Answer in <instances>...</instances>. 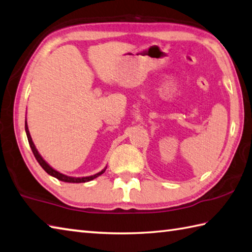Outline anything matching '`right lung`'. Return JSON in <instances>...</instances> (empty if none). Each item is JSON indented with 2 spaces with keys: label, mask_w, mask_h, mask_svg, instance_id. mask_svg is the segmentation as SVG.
I'll use <instances>...</instances> for the list:
<instances>
[{
  "label": "right lung",
  "mask_w": 252,
  "mask_h": 252,
  "mask_svg": "<svg viewBox=\"0 0 252 252\" xmlns=\"http://www.w3.org/2000/svg\"><path fill=\"white\" fill-rule=\"evenodd\" d=\"M25 131H26V135H27V139H28V142H29V145H31V149L33 153L34 157H36L37 161L39 162V165H40L43 170L47 172V174H49L50 176L54 177V178H57L58 180H61L63 182H71V184H82V182H87V181H91L93 179L97 178V177H99L100 175H102L103 172H105L107 166L103 168L101 171L97 172V174L95 175H92V176H87V177H71V176H67V175H64L62 174V172L56 170L54 168H52V167L48 164V162L44 160L42 158V156L39 154L38 150L36 149V146H34L33 142H32V139L31 136V133H29V130H28V125H27V120L25 121Z\"/></svg>",
  "instance_id": "1"
}]
</instances>
